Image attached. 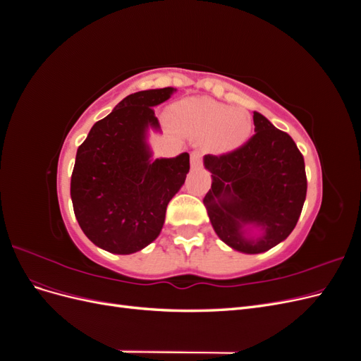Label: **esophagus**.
<instances>
[{
	"label": "esophagus",
	"mask_w": 361,
	"mask_h": 361,
	"mask_svg": "<svg viewBox=\"0 0 361 361\" xmlns=\"http://www.w3.org/2000/svg\"><path fill=\"white\" fill-rule=\"evenodd\" d=\"M202 150H192L191 152V166L192 167H200L202 166Z\"/></svg>",
	"instance_id": "esophagus-1"
}]
</instances>
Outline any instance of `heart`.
Segmentation results:
<instances>
[{
    "label": "heart",
    "mask_w": 361,
    "mask_h": 361,
    "mask_svg": "<svg viewBox=\"0 0 361 361\" xmlns=\"http://www.w3.org/2000/svg\"><path fill=\"white\" fill-rule=\"evenodd\" d=\"M169 118L174 128L192 137H207L218 152L241 147L253 133V120L243 108H231L209 97H188L174 104Z\"/></svg>",
    "instance_id": "b5f03b06"
}]
</instances>
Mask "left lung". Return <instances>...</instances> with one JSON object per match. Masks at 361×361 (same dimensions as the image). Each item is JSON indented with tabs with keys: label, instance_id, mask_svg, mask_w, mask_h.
<instances>
[{
	"label": "left lung",
	"instance_id": "left-lung-1",
	"mask_svg": "<svg viewBox=\"0 0 361 361\" xmlns=\"http://www.w3.org/2000/svg\"><path fill=\"white\" fill-rule=\"evenodd\" d=\"M253 122L256 134L241 147L204 157L212 185L203 203L214 231L248 255L264 253L290 235L307 192L304 158L290 135L257 111ZM244 224L262 225L264 236L245 238Z\"/></svg>",
	"mask_w": 361,
	"mask_h": 361
}]
</instances>
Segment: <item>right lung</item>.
I'll return each mask as SVG.
<instances>
[{
  "mask_svg": "<svg viewBox=\"0 0 361 361\" xmlns=\"http://www.w3.org/2000/svg\"><path fill=\"white\" fill-rule=\"evenodd\" d=\"M173 92L166 87L126 96L76 152L73 212L85 236L110 253L130 255L154 241L187 178L188 154L150 161L146 145L147 128H159L154 106Z\"/></svg>",
  "mask_w": 361,
  "mask_h": 361,
  "instance_id": "1",
  "label": "right lung"
}]
</instances>
